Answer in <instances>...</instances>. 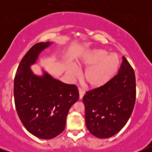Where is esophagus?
<instances>
[{
	"label": "esophagus",
	"mask_w": 152,
	"mask_h": 152,
	"mask_svg": "<svg viewBox=\"0 0 152 152\" xmlns=\"http://www.w3.org/2000/svg\"><path fill=\"white\" fill-rule=\"evenodd\" d=\"M78 92H79V99H81L83 98V95H84V91H83V89H81V88H78Z\"/></svg>",
	"instance_id": "34e87169"
}]
</instances>
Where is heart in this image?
Here are the masks:
<instances>
[{
	"mask_svg": "<svg viewBox=\"0 0 152 152\" xmlns=\"http://www.w3.org/2000/svg\"><path fill=\"white\" fill-rule=\"evenodd\" d=\"M120 65L118 56L115 53L109 54L103 49H94L83 54L77 61V66L87 68L83 74V81L87 86L97 88L110 81L117 72ZM71 78L78 76L77 69L74 66L68 71Z\"/></svg>",
	"mask_w": 152,
	"mask_h": 152,
	"instance_id": "b5f03b06",
	"label": "heart"
}]
</instances>
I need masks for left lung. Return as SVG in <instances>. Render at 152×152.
Wrapping results in <instances>:
<instances>
[{"instance_id": "left-lung-1", "label": "left lung", "mask_w": 152, "mask_h": 152, "mask_svg": "<svg viewBox=\"0 0 152 152\" xmlns=\"http://www.w3.org/2000/svg\"><path fill=\"white\" fill-rule=\"evenodd\" d=\"M116 76L83 97L86 125L90 133L100 139L113 137L126 125L136 101L134 69L124 56Z\"/></svg>"}]
</instances>
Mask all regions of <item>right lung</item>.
Masks as SVG:
<instances>
[{
  "label": "right lung",
  "instance_id": "right-lung-1",
  "mask_svg": "<svg viewBox=\"0 0 152 152\" xmlns=\"http://www.w3.org/2000/svg\"><path fill=\"white\" fill-rule=\"evenodd\" d=\"M52 42L38 43L20 61L14 79L15 109L25 128L35 137L50 139L66 126L71 106L79 98L77 87L54 78L46 71L34 74L31 66Z\"/></svg>",
  "mask_w": 152,
  "mask_h": 152
}]
</instances>
